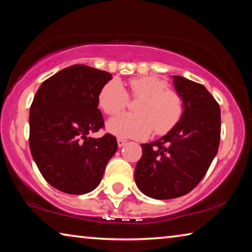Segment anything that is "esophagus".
<instances>
[{
  "instance_id": "esophagus-1",
  "label": "esophagus",
  "mask_w": 252,
  "mask_h": 252,
  "mask_svg": "<svg viewBox=\"0 0 252 252\" xmlns=\"http://www.w3.org/2000/svg\"><path fill=\"white\" fill-rule=\"evenodd\" d=\"M117 141H118V146H119V148L125 147V146H126V139H122V138H118V139H117Z\"/></svg>"
}]
</instances>
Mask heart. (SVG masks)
Instances as JSON below:
<instances>
[{
  "label": "heart",
  "mask_w": 252,
  "mask_h": 252,
  "mask_svg": "<svg viewBox=\"0 0 252 252\" xmlns=\"http://www.w3.org/2000/svg\"><path fill=\"white\" fill-rule=\"evenodd\" d=\"M129 93L134 99L136 113H121L108 122L111 133L121 138L143 139L152 133L163 134L177 125L183 113V102L168 83L157 76H139L129 81ZM97 103L104 113L114 116L126 108L127 93L117 79L106 82L97 95Z\"/></svg>",
  "instance_id": "heart-1"
}]
</instances>
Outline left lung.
<instances>
[{
    "mask_svg": "<svg viewBox=\"0 0 252 252\" xmlns=\"http://www.w3.org/2000/svg\"><path fill=\"white\" fill-rule=\"evenodd\" d=\"M183 102L180 120L155 142L141 144L134 170L136 186L148 197L165 200L189 193L206 176L218 152L221 112L202 84L174 75Z\"/></svg>",
    "mask_w": 252,
    "mask_h": 252,
    "instance_id": "obj_1",
    "label": "left lung"
}]
</instances>
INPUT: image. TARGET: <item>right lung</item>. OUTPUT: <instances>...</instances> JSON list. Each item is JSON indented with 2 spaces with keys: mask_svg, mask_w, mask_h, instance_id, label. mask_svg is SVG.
<instances>
[{
  "mask_svg": "<svg viewBox=\"0 0 252 252\" xmlns=\"http://www.w3.org/2000/svg\"><path fill=\"white\" fill-rule=\"evenodd\" d=\"M112 79L109 72L75 64L45 80L30 109V150L43 178L69 194H84L99 186L117 152L116 136L89 133L104 126L97 95Z\"/></svg>",
  "mask_w": 252,
  "mask_h": 252,
  "instance_id": "1",
  "label": "right lung"
}]
</instances>
